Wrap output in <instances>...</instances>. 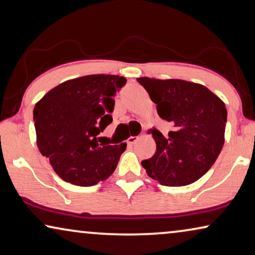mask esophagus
<instances>
[{
	"mask_svg": "<svg viewBox=\"0 0 255 255\" xmlns=\"http://www.w3.org/2000/svg\"><path fill=\"white\" fill-rule=\"evenodd\" d=\"M138 139H139L138 136H130V137L127 139V143L129 144V145H132V144H135Z\"/></svg>",
	"mask_w": 255,
	"mask_h": 255,
	"instance_id": "34e87169",
	"label": "esophagus"
}]
</instances>
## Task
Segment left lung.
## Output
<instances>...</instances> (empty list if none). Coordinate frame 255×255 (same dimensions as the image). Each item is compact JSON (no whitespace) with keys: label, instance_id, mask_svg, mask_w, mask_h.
<instances>
[{"label":"left lung","instance_id":"1","mask_svg":"<svg viewBox=\"0 0 255 255\" xmlns=\"http://www.w3.org/2000/svg\"><path fill=\"white\" fill-rule=\"evenodd\" d=\"M137 81L157 104L159 117L174 124V130L166 137L150 129L157 150L142 166L162 185L193 183L213 166L225 144V103L200 83L147 77Z\"/></svg>","mask_w":255,"mask_h":255}]
</instances>
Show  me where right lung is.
<instances>
[{
    "label": "right lung",
    "instance_id": "add662e5",
    "mask_svg": "<svg viewBox=\"0 0 255 255\" xmlns=\"http://www.w3.org/2000/svg\"><path fill=\"white\" fill-rule=\"evenodd\" d=\"M126 81L119 75H85L62 82L36 103L37 147L62 180L90 187L116 170L127 143L102 145L97 136L112 121V97Z\"/></svg>",
    "mask_w": 255,
    "mask_h": 255
}]
</instances>
